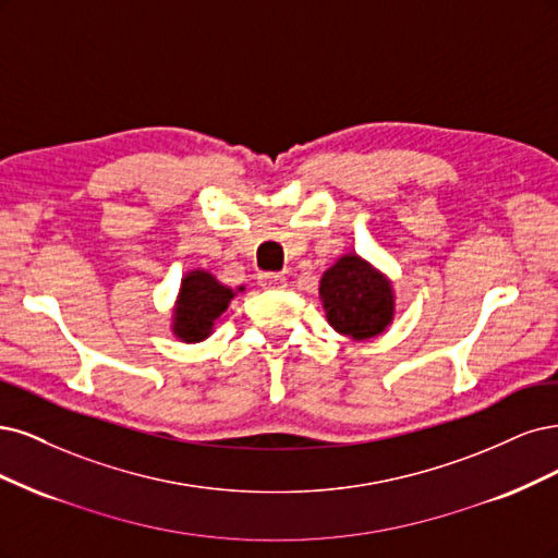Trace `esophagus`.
Listing matches in <instances>:
<instances>
[{
	"label": "esophagus",
	"instance_id": "obj_1",
	"mask_svg": "<svg viewBox=\"0 0 558 558\" xmlns=\"http://www.w3.org/2000/svg\"><path fill=\"white\" fill-rule=\"evenodd\" d=\"M259 284L264 290H282L287 287V278L282 274H259Z\"/></svg>",
	"mask_w": 558,
	"mask_h": 558
}]
</instances>
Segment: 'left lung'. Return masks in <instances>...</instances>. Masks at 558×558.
I'll return each mask as SVG.
<instances>
[{
	"label": "left lung",
	"mask_w": 558,
	"mask_h": 558,
	"mask_svg": "<svg viewBox=\"0 0 558 558\" xmlns=\"http://www.w3.org/2000/svg\"><path fill=\"white\" fill-rule=\"evenodd\" d=\"M329 325L343 336L366 340L383 333L393 317L389 280L356 255L340 257L319 280Z\"/></svg>",
	"instance_id": "obj_1"
}]
</instances>
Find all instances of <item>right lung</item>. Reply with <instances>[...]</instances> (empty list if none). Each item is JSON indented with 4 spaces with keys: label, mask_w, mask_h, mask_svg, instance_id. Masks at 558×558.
Instances as JSON below:
<instances>
[{
    "label": "right lung",
    "mask_w": 558,
    "mask_h": 558,
    "mask_svg": "<svg viewBox=\"0 0 558 558\" xmlns=\"http://www.w3.org/2000/svg\"><path fill=\"white\" fill-rule=\"evenodd\" d=\"M233 294L236 292H231L229 287L220 284L206 271L187 274L175 301L173 333L185 343H199V340L208 338L215 319L229 308Z\"/></svg>",
    "instance_id": "obj_1"
}]
</instances>
